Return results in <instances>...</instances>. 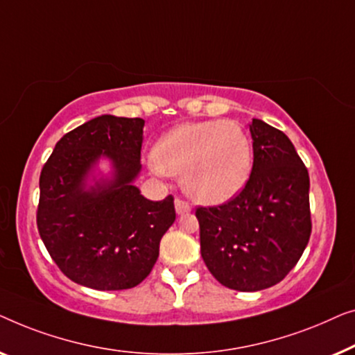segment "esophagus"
Segmentation results:
<instances>
[{"mask_svg":"<svg viewBox=\"0 0 355 355\" xmlns=\"http://www.w3.org/2000/svg\"><path fill=\"white\" fill-rule=\"evenodd\" d=\"M175 211H177V214H187V212L191 211V206H189V204L184 201V199L177 198L175 199Z\"/></svg>","mask_w":355,"mask_h":355,"instance_id":"esophagus-1","label":"esophagus"}]
</instances>
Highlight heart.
<instances>
[{"label":"heart","instance_id":"obj_1","mask_svg":"<svg viewBox=\"0 0 355 355\" xmlns=\"http://www.w3.org/2000/svg\"><path fill=\"white\" fill-rule=\"evenodd\" d=\"M252 162L251 138L241 125L228 121L183 123L164 135L153 151L154 171L183 175L184 193L207 206L241 193Z\"/></svg>","mask_w":355,"mask_h":355}]
</instances>
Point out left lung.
<instances>
[{"instance_id": "8db88e82", "label": "left lung", "mask_w": 355, "mask_h": 355, "mask_svg": "<svg viewBox=\"0 0 355 355\" xmlns=\"http://www.w3.org/2000/svg\"><path fill=\"white\" fill-rule=\"evenodd\" d=\"M246 187L220 206L196 209L201 256L218 283L261 291L291 272L312 232L309 172L282 130L252 119Z\"/></svg>"}]
</instances>
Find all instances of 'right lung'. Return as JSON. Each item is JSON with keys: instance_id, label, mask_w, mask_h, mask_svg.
Wrapping results in <instances>:
<instances>
[{"instance_id": "obj_1", "label": "right lung", "mask_w": 355, "mask_h": 355, "mask_svg": "<svg viewBox=\"0 0 355 355\" xmlns=\"http://www.w3.org/2000/svg\"><path fill=\"white\" fill-rule=\"evenodd\" d=\"M143 119L101 116L64 135L40 175L37 227L64 275L82 286L119 291L151 273L159 243L175 222L173 196L149 201L133 180L141 171ZM114 175L86 189L97 159Z\"/></svg>"}]
</instances>
